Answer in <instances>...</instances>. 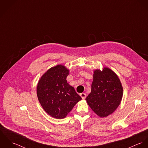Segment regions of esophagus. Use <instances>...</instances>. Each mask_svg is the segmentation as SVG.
<instances>
[{"instance_id":"obj_1","label":"esophagus","mask_w":148,"mask_h":148,"mask_svg":"<svg viewBox=\"0 0 148 148\" xmlns=\"http://www.w3.org/2000/svg\"><path fill=\"white\" fill-rule=\"evenodd\" d=\"M80 96L82 97V98L83 99H85V97H86V94L84 93H80Z\"/></svg>"}]
</instances>
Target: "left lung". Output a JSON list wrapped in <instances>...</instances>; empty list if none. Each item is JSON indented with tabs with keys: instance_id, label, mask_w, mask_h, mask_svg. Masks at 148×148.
<instances>
[{
	"instance_id": "left-lung-1",
	"label": "left lung",
	"mask_w": 148,
	"mask_h": 148,
	"mask_svg": "<svg viewBox=\"0 0 148 148\" xmlns=\"http://www.w3.org/2000/svg\"><path fill=\"white\" fill-rule=\"evenodd\" d=\"M123 89L119 78L110 69L94 71L91 92L85 99L92 110L100 117L112 114L122 100Z\"/></svg>"
}]
</instances>
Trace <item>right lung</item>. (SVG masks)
<instances>
[{
    "label": "right lung",
    "instance_id": "obj_1",
    "mask_svg": "<svg viewBox=\"0 0 148 148\" xmlns=\"http://www.w3.org/2000/svg\"><path fill=\"white\" fill-rule=\"evenodd\" d=\"M69 71L62 65L49 69L37 86V96L44 110L51 116L62 119L82 99L66 80Z\"/></svg>",
    "mask_w": 148,
    "mask_h": 148
}]
</instances>
